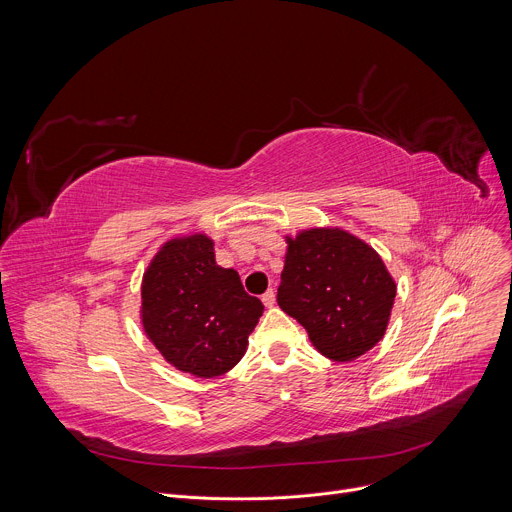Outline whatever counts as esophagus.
Listing matches in <instances>:
<instances>
[{"label":"esophagus","instance_id":"34e87169","mask_svg":"<svg viewBox=\"0 0 512 512\" xmlns=\"http://www.w3.org/2000/svg\"><path fill=\"white\" fill-rule=\"evenodd\" d=\"M261 300H263V304H265L267 308H273V306H275V291H273V289H267Z\"/></svg>","mask_w":512,"mask_h":512}]
</instances>
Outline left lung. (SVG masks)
Wrapping results in <instances>:
<instances>
[{"mask_svg":"<svg viewBox=\"0 0 512 512\" xmlns=\"http://www.w3.org/2000/svg\"><path fill=\"white\" fill-rule=\"evenodd\" d=\"M285 241L279 308L330 360L350 362L369 352L385 336L397 294L379 253L338 227L300 231Z\"/></svg>","mask_w":512,"mask_h":512,"instance_id":"1","label":"left lung"}]
</instances>
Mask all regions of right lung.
Returning a JSON list of instances; mask_svg holds the SVG:
<instances>
[{"mask_svg":"<svg viewBox=\"0 0 512 512\" xmlns=\"http://www.w3.org/2000/svg\"><path fill=\"white\" fill-rule=\"evenodd\" d=\"M261 314L263 304L243 289L239 273L216 265L214 243L202 233L164 243L143 273V332L182 373H229Z\"/></svg>","mask_w":512,"mask_h":512,"instance_id":"obj_1","label":"right lung"}]
</instances>
